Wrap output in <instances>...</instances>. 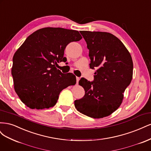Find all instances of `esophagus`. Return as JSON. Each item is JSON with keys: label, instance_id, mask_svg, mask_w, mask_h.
Returning <instances> with one entry per match:
<instances>
[{"label": "esophagus", "instance_id": "obj_1", "mask_svg": "<svg viewBox=\"0 0 151 151\" xmlns=\"http://www.w3.org/2000/svg\"><path fill=\"white\" fill-rule=\"evenodd\" d=\"M79 80H80V78H79V77H76V83H77V84H78Z\"/></svg>", "mask_w": 151, "mask_h": 151}]
</instances>
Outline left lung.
Here are the masks:
<instances>
[{
    "label": "left lung",
    "instance_id": "1",
    "mask_svg": "<svg viewBox=\"0 0 151 151\" xmlns=\"http://www.w3.org/2000/svg\"><path fill=\"white\" fill-rule=\"evenodd\" d=\"M89 49L91 68H97L94 80L81 78L84 96L74 101L81 113L94 118L110 115L121 105L123 93L133 76L130 53L121 41L106 32L81 31Z\"/></svg>",
    "mask_w": 151,
    "mask_h": 151
}]
</instances>
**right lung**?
I'll use <instances>...</instances> for the list:
<instances>
[{
	"instance_id": "1",
	"label": "right lung",
	"mask_w": 151,
	"mask_h": 151,
	"mask_svg": "<svg viewBox=\"0 0 151 151\" xmlns=\"http://www.w3.org/2000/svg\"><path fill=\"white\" fill-rule=\"evenodd\" d=\"M78 31L47 27L30 35L13 57L11 69L14 88L26 106L43 109L55 105L61 91L75 85L76 76L57 68L64 61L67 45L78 42Z\"/></svg>"
}]
</instances>
